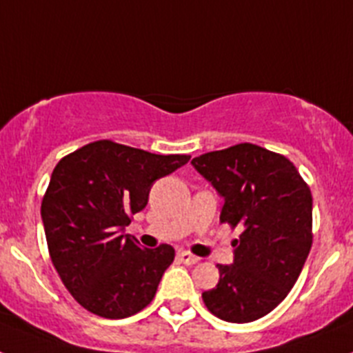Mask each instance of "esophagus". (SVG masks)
Returning a JSON list of instances; mask_svg holds the SVG:
<instances>
[{
  "instance_id": "34e87169",
  "label": "esophagus",
  "mask_w": 353,
  "mask_h": 353,
  "mask_svg": "<svg viewBox=\"0 0 353 353\" xmlns=\"http://www.w3.org/2000/svg\"><path fill=\"white\" fill-rule=\"evenodd\" d=\"M179 258H180V261H182V263H185V265H194V263H198V261H199V258L194 256V254H191L189 251H180Z\"/></svg>"
}]
</instances>
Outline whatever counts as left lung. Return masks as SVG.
I'll use <instances>...</instances> for the list:
<instances>
[{"mask_svg":"<svg viewBox=\"0 0 353 353\" xmlns=\"http://www.w3.org/2000/svg\"><path fill=\"white\" fill-rule=\"evenodd\" d=\"M191 164L224 199L219 219L242 230L233 263L217 265L219 283L201 297L224 322H254L285 301L310 254V187L288 159L251 143L208 152Z\"/></svg>","mask_w":353,"mask_h":353,"instance_id":"8db88e82","label":"left lung"}]
</instances>
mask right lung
<instances>
[{
	"label": "right lung",
	"instance_id": "right-lung-1",
	"mask_svg": "<svg viewBox=\"0 0 353 353\" xmlns=\"http://www.w3.org/2000/svg\"><path fill=\"white\" fill-rule=\"evenodd\" d=\"M189 159L104 139L56 164L40 214L52 265L84 310L118 320L155 297L174 249H141L125 228L146 207L155 180Z\"/></svg>",
	"mask_w": 353,
	"mask_h": 353
}]
</instances>
